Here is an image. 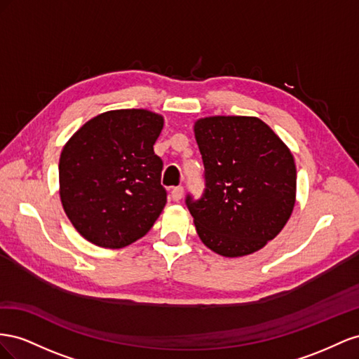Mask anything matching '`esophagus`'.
<instances>
[{"label": "esophagus", "mask_w": 359, "mask_h": 359, "mask_svg": "<svg viewBox=\"0 0 359 359\" xmlns=\"http://www.w3.org/2000/svg\"><path fill=\"white\" fill-rule=\"evenodd\" d=\"M182 197H183V187L172 188V191H171V198H172L174 201H180Z\"/></svg>", "instance_id": "esophagus-1"}]
</instances>
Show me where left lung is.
I'll use <instances>...</instances> for the list:
<instances>
[{"mask_svg":"<svg viewBox=\"0 0 359 359\" xmlns=\"http://www.w3.org/2000/svg\"><path fill=\"white\" fill-rule=\"evenodd\" d=\"M204 191L187 206L200 239L224 257L263 248L289 221L296 198L293 155L257 117L217 116L196 121Z\"/></svg>","mask_w":359,"mask_h":359,"instance_id":"obj_1","label":"left lung"}]
</instances>
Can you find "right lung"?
<instances>
[{
	"instance_id": "add662e5",
	"label": "right lung",
	"mask_w": 359,
	"mask_h": 359,
	"mask_svg": "<svg viewBox=\"0 0 359 359\" xmlns=\"http://www.w3.org/2000/svg\"><path fill=\"white\" fill-rule=\"evenodd\" d=\"M163 118L147 109H116L79 128L58 163L60 198L81 236L123 248L153 227L167 203L155 144Z\"/></svg>"
}]
</instances>
